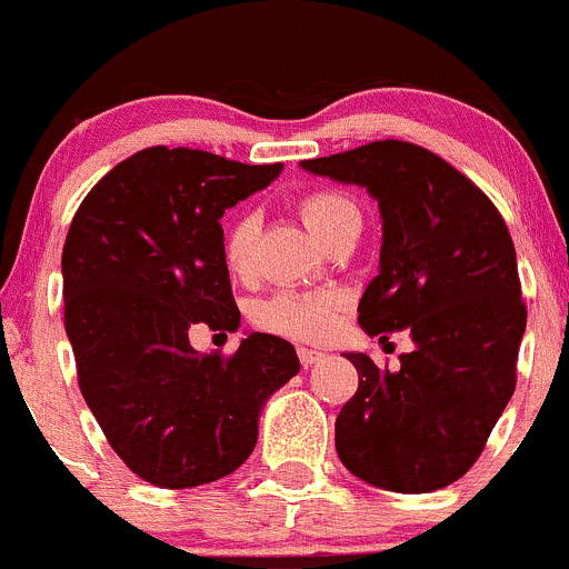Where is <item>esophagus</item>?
Wrapping results in <instances>:
<instances>
[{"label":"esophagus","instance_id":"1","mask_svg":"<svg viewBox=\"0 0 569 569\" xmlns=\"http://www.w3.org/2000/svg\"><path fill=\"white\" fill-rule=\"evenodd\" d=\"M323 357L326 353L318 351V348H307V346L298 348V359H301L303 368H312V365H318Z\"/></svg>","mask_w":569,"mask_h":569}]
</instances>
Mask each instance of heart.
Segmentation results:
<instances>
[{"instance_id":"1","label":"heart","mask_w":569,"mask_h":569,"mask_svg":"<svg viewBox=\"0 0 569 569\" xmlns=\"http://www.w3.org/2000/svg\"><path fill=\"white\" fill-rule=\"evenodd\" d=\"M303 223L312 229L315 238H323L337 221L346 216H359L357 204L335 190H315L298 204ZM260 234V216L254 210H243L229 221L223 232V262L240 279L254 273V246ZM342 312V298L337 292H296L284 290L266 298L254 307V320L262 329L279 335L301 337V340H323L335 331Z\"/></svg>"}]
</instances>
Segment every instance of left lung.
I'll return each mask as SVG.
<instances>
[{"label":"left lung","instance_id":"left-lung-1","mask_svg":"<svg viewBox=\"0 0 569 569\" xmlns=\"http://www.w3.org/2000/svg\"><path fill=\"white\" fill-rule=\"evenodd\" d=\"M301 168L379 201V273L362 292L359 326L379 340L407 331L415 346L398 370L348 353L359 390L337 415V457L390 492L448 487L473 468L515 392L526 303L509 229L465 173L403 140Z\"/></svg>","mask_w":569,"mask_h":569}]
</instances>
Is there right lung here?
<instances>
[{
  "instance_id": "right-lung-1",
  "label": "right lung",
  "mask_w": 569,
  "mask_h": 569,
  "mask_svg": "<svg viewBox=\"0 0 569 569\" xmlns=\"http://www.w3.org/2000/svg\"><path fill=\"white\" fill-rule=\"evenodd\" d=\"M282 168L154 146L118 162L71 221L66 335L82 398L112 451L154 487L234 473L268 398L301 370L296 348L266 331H249L229 359L188 337L193 323L240 329L221 218Z\"/></svg>"
}]
</instances>
